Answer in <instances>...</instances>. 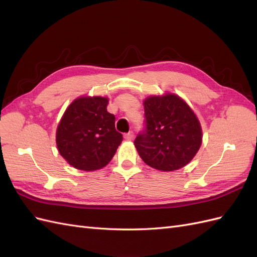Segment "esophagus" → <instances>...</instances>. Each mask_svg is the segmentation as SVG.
Wrapping results in <instances>:
<instances>
[{
	"mask_svg": "<svg viewBox=\"0 0 257 257\" xmlns=\"http://www.w3.org/2000/svg\"><path fill=\"white\" fill-rule=\"evenodd\" d=\"M133 137H134L133 131L128 132V133H126V134H124V139H125V141H131V139H133Z\"/></svg>",
	"mask_w": 257,
	"mask_h": 257,
	"instance_id": "esophagus-1",
	"label": "esophagus"
}]
</instances>
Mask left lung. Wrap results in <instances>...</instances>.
Here are the masks:
<instances>
[{"label": "left lung", "instance_id": "1", "mask_svg": "<svg viewBox=\"0 0 257 257\" xmlns=\"http://www.w3.org/2000/svg\"><path fill=\"white\" fill-rule=\"evenodd\" d=\"M145 128L135 138L139 157L163 172L185 166L201 145V127L195 113L175 94L145 99Z\"/></svg>", "mask_w": 257, "mask_h": 257}]
</instances>
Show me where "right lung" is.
<instances>
[{
    "mask_svg": "<svg viewBox=\"0 0 257 257\" xmlns=\"http://www.w3.org/2000/svg\"><path fill=\"white\" fill-rule=\"evenodd\" d=\"M106 97H79L68 106L57 130L60 154L73 167L91 172L111 161L123 136L115 131L114 115Z\"/></svg>",
    "mask_w": 257,
    "mask_h": 257,
    "instance_id": "1",
    "label": "right lung"
}]
</instances>
